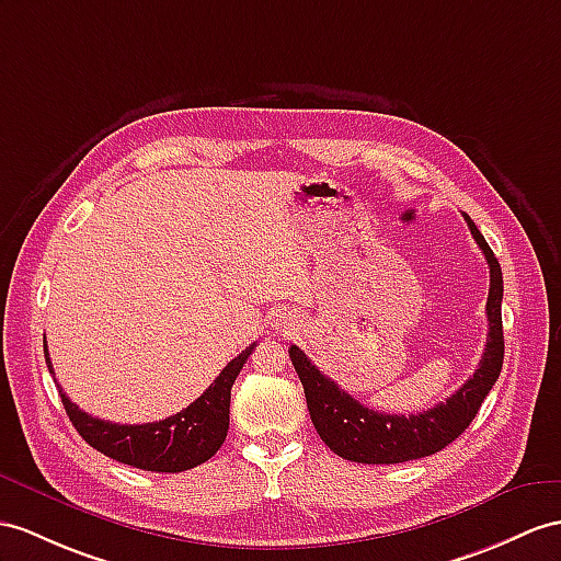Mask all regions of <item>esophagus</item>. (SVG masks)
<instances>
[{
    "mask_svg": "<svg viewBox=\"0 0 561 561\" xmlns=\"http://www.w3.org/2000/svg\"><path fill=\"white\" fill-rule=\"evenodd\" d=\"M276 325H278V328H283L285 333H290V331H295L297 319L293 317V313H280V317L276 319Z\"/></svg>",
    "mask_w": 561,
    "mask_h": 561,
    "instance_id": "obj_1",
    "label": "esophagus"
}]
</instances>
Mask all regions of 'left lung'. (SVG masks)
Segmentation results:
<instances>
[{
  "instance_id": "obj_1",
  "label": "left lung",
  "mask_w": 561,
  "mask_h": 561,
  "mask_svg": "<svg viewBox=\"0 0 561 561\" xmlns=\"http://www.w3.org/2000/svg\"><path fill=\"white\" fill-rule=\"evenodd\" d=\"M463 218H467L471 236L478 248L483 250L490 266L485 305L488 343L473 376L445 402L412 416L376 412V409H368L354 400L343 388H337L335 380L321 374L302 350L290 345L288 352L305 386L313 428L337 457L359 463H402L440 453L443 447L457 440L469 428L488 392L493 390L504 359L502 268L481 230L467 214Z\"/></svg>"
}]
</instances>
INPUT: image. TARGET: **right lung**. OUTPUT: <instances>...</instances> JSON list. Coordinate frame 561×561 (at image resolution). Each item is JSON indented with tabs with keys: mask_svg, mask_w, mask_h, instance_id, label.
I'll list each match as a JSON object with an SVG mask.
<instances>
[{
	"mask_svg": "<svg viewBox=\"0 0 561 561\" xmlns=\"http://www.w3.org/2000/svg\"><path fill=\"white\" fill-rule=\"evenodd\" d=\"M256 343L240 352L214 383L204 390L199 398L169 419L154 423H112L104 419H94L78 409L66 392L59 388L61 402L68 419L76 426L88 445L98 453L112 457L128 467L157 473H178L197 467L211 459L218 447L224 445L228 435V414H230V388H233L240 368L248 364V357ZM45 359L49 374L54 368L49 362L47 340H45Z\"/></svg>",
	"mask_w": 561,
	"mask_h": 561,
	"instance_id": "obj_1",
	"label": "right lung"
}]
</instances>
